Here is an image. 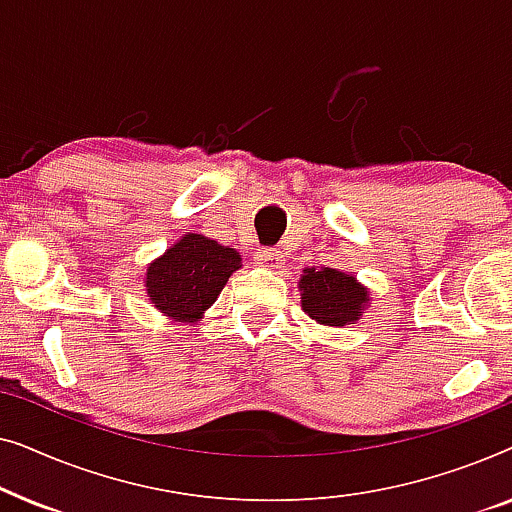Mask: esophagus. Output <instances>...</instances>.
Listing matches in <instances>:
<instances>
[{"instance_id": "1", "label": "esophagus", "mask_w": 512, "mask_h": 512, "mask_svg": "<svg viewBox=\"0 0 512 512\" xmlns=\"http://www.w3.org/2000/svg\"><path fill=\"white\" fill-rule=\"evenodd\" d=\"M254 258L263 265V268H270V270H277L284 265V258L277 249H258Z\"/></svg>"}]
</instances>
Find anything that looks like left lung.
Segmentation results:
<instances>
[{
    "instance_id": "8db88e82",
    "label": "left lung",
    "mask_w": 512,
    "mask_h": 512,
    "mask_svg": "<svg viewBox=\"0 0 512 512\" xmlns=\"http://www.w3.org/2000/svg\"><path fill=\"white\" fill-rule=\"evenodd\" d=\"M298 289L305 314L317 324L338 328L359 321L370 296L354 275L333 268H305Z\"/></svg>"
}]
</instances>
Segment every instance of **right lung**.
I'll use <instances>...</instances> for the list:
<instances>
[{"label": "right lung", "mask_w": 512, "mask_h": 512, "mask_svg": "<svg viewBox=\"0 0 512 512\" xmlns=\"http://www.w3.org/2000/svg\"><path fill=\"white\" fill-rule=\"evenodd\" d=\"M242 268L235 249L205 235L188 233L146 268V293L153 307L174 321L202 319L219 298L228 277Z\"/></svg>", "instance_id": "obj_1"}]
</instances>
